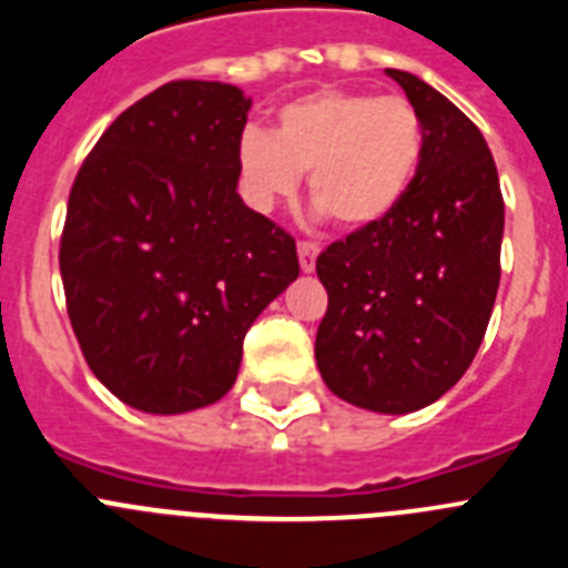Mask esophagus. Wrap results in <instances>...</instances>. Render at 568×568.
I'll use <instances>...</instances> for the list:
<instances>
[{"label":"esophagus","instance_id":"1","mask_svg":"<svg viewBox=\"0 0 568 568\" xmlns=\"http://www.w3.org/2000/svg\"><path fill=\"white\" fill-rule=\"evenodd\" d=\"M321 250L310 241H301L298 244V264H301V273H315V261H318Z\"/></svg>","mask_w":568,"mask_h":568}]
</instances>
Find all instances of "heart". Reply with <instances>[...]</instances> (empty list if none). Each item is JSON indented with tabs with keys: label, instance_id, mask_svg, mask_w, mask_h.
Returning <instances> with one entry per match:
<instances>
[{
	"label": "heart",
	"instance_id": "b5f03b06",
	"mask_svg": "<svg viewBox=\"0 0 568 568\" xmlns=\"http://www.w3.org/2000/svg\"><path fill=\"white\" fill-rule=\"evenodd\" d=\"M424 159V124L400 97L324 88L281 104L273 133L247 128L235 170L247 202L270 210L298 190L341 230L364 233L404 204Z\"/></svg>",
	"mask_w": 568,
	"mask_h": 568
}]
</instances>
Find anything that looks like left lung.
<instances>
[{
    "label": "left lung",
    "mask_w": 568,
    "mask_h": 568,
    "mask_svg": "<svg viewBox=\"0 0 568 568\" xmlns=\"http://www.w3.org/2000/svg\"><path fill=\"white\" fill-rule=\"evenodd\" d=\"M424 124V159L384 224L318 255L329 307L315 361L329 393L381 415L435 404L469 369L500 284L504 195L480 130L444 93L386 70Z\"/></svg>",
    "instance_id": "obj_1"
}]
</instances>
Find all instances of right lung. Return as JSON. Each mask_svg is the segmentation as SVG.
I'll list each match as a JSON object with an SVG mask.
<instances>
[{
  "mask_svg": "<svg viewBox=\"0 0 568 568\" xmlns=\"http://www.w3.org/2000/svg\"><path fill=\"white\" fill-rule=\"evenodd\" d=\"M250 104L235 84H164L104 130L70 190V324L93 375L139 413L222 400L253 321L298 278L293 235L239 195Z\"/></svg>",
  "mask_w": 568,
  "mask_h": 568,
  "instance_id": "obj_1",
  "label": "right lung"
}]
</instances>
